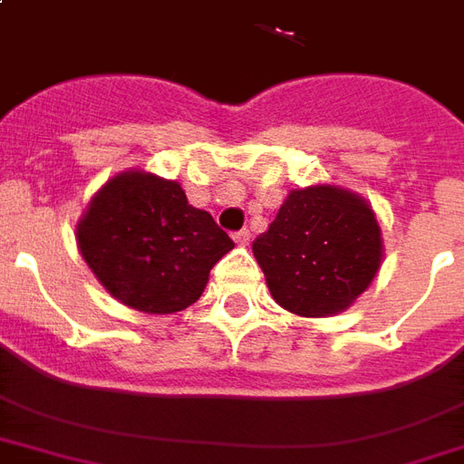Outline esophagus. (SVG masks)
<instances>
[{
  "instance_id": "34e87169",
  "label": "esophagus",
  "mask_w": 464,
  "mask_h": 464,
  "mask_svg": "<svg viewBox=\"0 0 464 464\" xmlns=\"http://www.w3.org/2000/svg\"><path fill=\"white\" fill-rule=\"evenodd\" d=\"M252 239V232L249 229H239V232H235V242H239V245H246Z\"/></svg>"
}]
</instances>
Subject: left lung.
I'll return each mask as SVG.
<instances>
[{
	"label": "left lung",
	"instance_id": "8db88e82",
	"mask_svg": "<svg viewBox=\"0 0 464 464\" xmlns=\"http://www.w3.org/2000/svg\"><path fill=\"white\" fill-rule=\"evenodd\" d=\"M254 256L274 301L305 318L344 311L382 264V229L362 198L340 188L294 190Z\"/></svg>",
	"mask_w": 464,
	"mask_h": 464
}]
</instances>
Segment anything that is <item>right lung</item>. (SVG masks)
<instances>
[{"mask_svg":"<svg viewBox=\"0 0 464 464\" xmlns=\"http://www.w3.org/2000/svg\"><path fill=\"white\" fill-rule=\"evenodd\" d=\"M78 245L117 301L163 315L203 295L210 269L235 242L210 212L188 205L179 183L134 170L92 198Z\"/></svg>","mask_w":464,"mask_h":464,"instance_id":"obj_1","label":"right lung"}]
</instances>
